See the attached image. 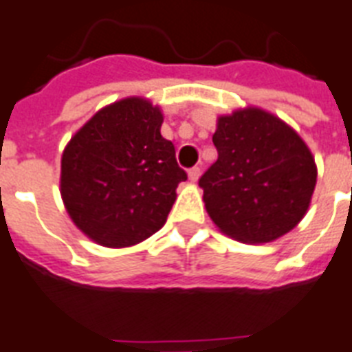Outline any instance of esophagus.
I'll return each mask as SVG.
<instances>
[{"mask_svg":"<svg viewBox=\"0 0 352 352\" xmlns=\"http://www.w3.org/2000/svg\"><path fill=\"white\" fill-rule=\"evenodd\" d=\"M198 178H199V167L189 168V179H190V182H198Z\"/></svg>","mask_w":352,"mask_h":352,"instance_id":"esophagus-1","label":"esophagus"}]
</instances>
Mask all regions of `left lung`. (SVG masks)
<instances>
[{
	"mask_svg": "<svg viewBox=\"0 0 352 352\" xmlns=\"http://www.w3.org/2000/svg\"><path fill=\"white\" fill-rule=\"evenodd\" d=\"M218 160L199 178L207 212L240 241L267 243L296 227L316 185V165L296 132L261 109L218 120Z\"/></svg>",
	"mask_w": 352,
	"mask_h": 352,
	"instance_id": "1",
	"label": "left lung"
}]
</instances>
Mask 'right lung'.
<instances>
[{
	"instance_id": "1",
	"label": "right lung",
	"mask_w": 352,
	"mask_h": 352,
	"mask_svg": "<svg viewBox=\"0 0 352 352\" xmlns=\"http://www.w3.org/2000/svg\"><path fill=\"white\" fill-rule=\"evenodd\" d=\"M162 123L158 107L127 98L96 112L65 148L61 198L72 221L100 245H134L167 221L187 173Z\"/></svg>"
}]
</instances>
